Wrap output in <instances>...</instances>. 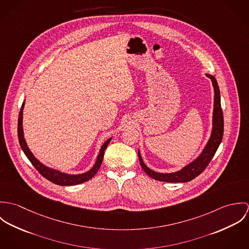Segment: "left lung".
Wrapping results in <instances>:
<instances>
[{
    "label": "left lung",
    "mask_w": 249,
    "mask_h": 249,
    "mask_svg": "<svg viewBox=\"0 0 249 249\" xmlns=\"http://www.w3.org/2000/svg\"><path fill=\"white\" fill-rule=\"evenodd\" d=\"M213 82V91H214V99H213V130L210 137V140L207 142L201 154L191 164L183 168L181 171L173 173V174H160L151 171L148 169L144 163L142 162V157L140 152L138 151L139 161L142 166L144 173L155 180L163 181V182H188L193 180L194 178L198 177L209 165L211 160L213 159V155L218 148L219 143L222 140L223 136V114L220 106V93L217 82L215 78L211 74H206Z\"/></svg>",
    "instance_id": "obj_1"
}]
</instances>
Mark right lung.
Returning <instances> with one entry per match:
<instances>
[{
	"instance_id": "add662e5",
	"label": "right lung",
	"mask_w": 249,
	"mask_h": 249,
	"mask_svg": "<svg viewBox=\"0 0 249 249\" xmlns=\"http://www.w3.org/2000/svg\"><path fill=\"white\" fill-rule=\"evenodd\" d=\"M24 103L21 107L20 113H19V118H18V138H19V142L20 145L24 151V153L26 154V156L29 158V160L31 161V163L34 165V167L36 170L39 172V174L47 178L49 181L56 184V185H61V186H71V185H76V184H80L83 182L88 181L89 179L93 178L97 172L99 171L102 163H103V159H104V155H105V150L108 145V143L111 141V138L108 139L107 142H105L100 150V153L98 155L97 158V162L95 164V166L87 173L82 174V175H75V176H71V175H67V174H62L58 171L50 169L46 166H44L42 163H40L36 157L34 156V154L32 153V151L30 150V148L27 145V142L25 141L24 138V132H23V109H24Z\"/></svg>"
}]
</instances>
